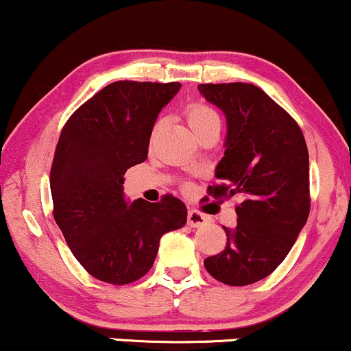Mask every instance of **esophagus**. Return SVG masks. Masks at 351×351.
<instances>
[{
    "label": "esophagus",
    "mask_w": 351,
    "mask_h": 351,
    "mask_svg": "<svg viewBox=\"0 0 351 351\" xmlns=\"http://www.w3.org/2000/svg\"><path fill=\"white\" fill-rule=\"evenodd\" d=\"M209 222V217L206 214L199 213V210L191 209L188 213V226L191 227H204Z\"/></svg>",
    "instance_id": "1"
}]
</instances>
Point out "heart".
Segmentation results:
<instances>
[{"instance_id":"obj_1","label":"heart","mask_w":351,"mask_h":351,"mask_svg":"<svg viewBox=\"0 0 351 351\" xmlns=\"http://www.w3.org/2000/svg\"><path fill=\"white\" fill-rule=\"evenodd\" d=\"M186 121L189 129H191L196 135L201 134L202 130L210 128V125H221V119H219L217 112L214 111L213 108L206 106V104L202 103L191 104V106L186 109ZM158 125L160 122H157V125H155V130L158 129Z\"/></svg>"}]
</instances>
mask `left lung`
<instances>
[{
    "label": "left lung",
    "instance_id": "1",
    "mask_svg": "<svg viewBox=\"0 0 351 351\" xmlns=\"http://www.w3.org/2000/svg\"><path fill=\"white\" fill-rule=\"evenodd\" d=\"M226 114V152L216 168L214 197L239 194L237 226L223 227L226 248L204 260L208 273L229 286L256 282L281 265L311 210L309 154L298 122L250 83L199 84Z\"/></svg>",
    "mask_w": 351,
    "mask_h": 351
}]
</instances>
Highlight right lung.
<instances>
[{"mask_svg":"<svg viewBox=\"0 0 351 351\" xmlns=\"http://www.w3.org/2000/svg\"><path fill=\"white\" fill-rule=\"evenodd\" d=\"M181 84L114 82L63 125L52 170L53 219L78 263L96 280L129 285L145 274L160 239L186 223L184 202L124 197V173L147 160L158 112Z\"/></svg>","mask_w":351,"mask_h":351,"instance_id":"add662e5","label":"right lung"}]
</instances>
